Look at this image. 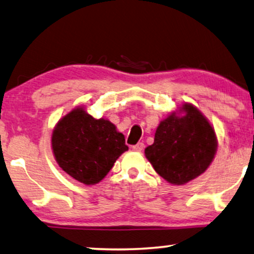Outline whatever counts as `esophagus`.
I'll list each match as a JSON object with an SVG mask.
<instances>
[{
  "mask_svg": "<svg viewBox=\"0 0 254 254\" xmlns=\"http://www.w3.org/2000/svg\"><path fill=\"white\" fill-rule=\"evenodd\" d=\"M143 143L142 142H138L137 145H134L133 147H132V149H133L134 151H141L143 149Z\"/></svg>",
  "mask_w": 254,
  "mask_h": 254,
  "instance_id": "esophagus-1",
  "label": "esophagus"
}]
</instances>
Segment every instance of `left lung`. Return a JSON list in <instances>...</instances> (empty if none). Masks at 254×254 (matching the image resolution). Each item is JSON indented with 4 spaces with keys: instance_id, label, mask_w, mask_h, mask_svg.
<instances>
[{
    "instance_id": "1",
    "label": "left lung",
    "mask_w": 254,
    "mask_h": 254,
    "mask_svg": "<svg viewBox=\"0 0 254 254\" xmlns=\"http://www.w3.org/2000/svg\"><path fill=\"white\" fill-rule=\"evenodd\" d=\"M214 128L195 106L184 104L162 121L145 149L155 171L172 185H185L206 171L217 151Z\"/></svg>"
}]
</instances>
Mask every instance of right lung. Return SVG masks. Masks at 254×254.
<instances>
[{
  "label": "right lung",
  "instance_id": "obj_1",
  "mask_svg": "<svg viewBox=\"0 0 254 254\" xmlns=\"http://www.w3.org/2000/svg\"><path fill=\"white\" fill-rule=\"evenodd\" d=\"M57 163L84 185H96L128 149L124 135L111 121L94 119L76 107L59 120L51 137Z\"/></svg>",
  "mask_w": 254,
  "mask_h": 254
}]
</instances>
